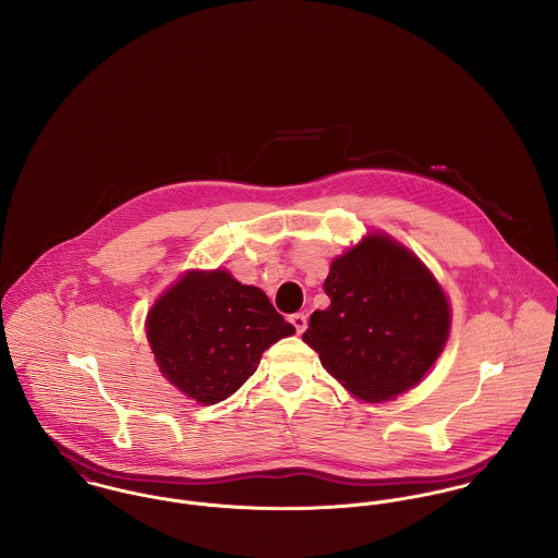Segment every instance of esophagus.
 Instances as JSON below:
<instances>
[{
    "label": "esophagus",
    "instance_id": "esophagus-1",
    "mask_svg": "<svg viewBox=\"0 0 558 558\" xmlns=\"http://www.w3.org/2000/svg\"><path fill=\"white\" fill-rule=\"evenodd\" d=\"M290 322L294 324L296 332H303V330L307 328V316H305V314H292V316H290Z\"/></svg>",
    "mask_w": 558,
    "mask_h": 558
}]
</instances>
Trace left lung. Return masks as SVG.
<instances>
[{
	"mask_svg": "<svg viewBox=\"0 0 558 558\" xmlns=\"http://www.w3.org/2000/svg\"><path fill=\"white\" fill-rule=\"evenodd\" d=\"M330 305L303 341L352 396L385 401L408 391L440 356L451 312L432 272L389 236L372 234L330 264Z\"/></svg>",
	"mask_w": 558,
	"mask_h": 558,
	"instance_id": "obj_1",
	"label": "left lung"
}]
</instances>
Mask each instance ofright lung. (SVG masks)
Masks as SVG:
<instances>
[{"label": "right lung", "instance_id": "right-lung-1", "mask_svg": "<svg viewBox=\"0 0 558 558\" xmlns=\"http://www.w3.org/2000/svg\"><path fill=\"white\" fill-rule=\"evenodd\" d=\"M148 341L162 376L184 396L219 403L248 380L262 352L294 326L230 272H189L148 314Z\"/></svg>", "mask_w": 558, "mask_h": 558}]
</instances>
